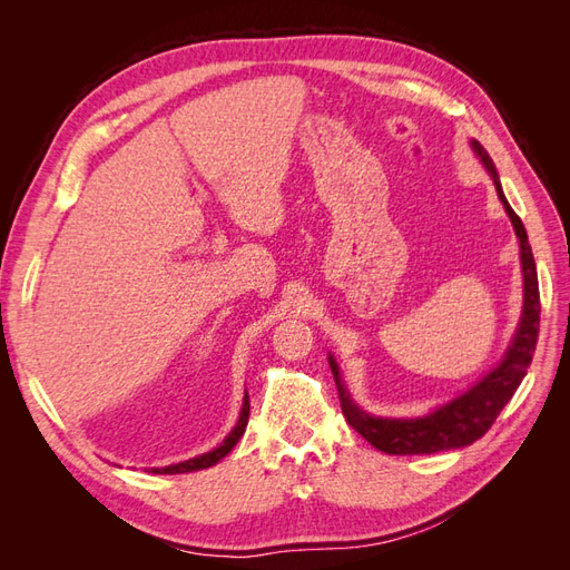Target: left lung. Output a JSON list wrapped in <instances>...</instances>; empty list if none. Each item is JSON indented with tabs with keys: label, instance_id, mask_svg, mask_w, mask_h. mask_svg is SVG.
<instances>
[{
	"label": "left lung",
	"instance_id": "1",
	"mask_svg": "<svg viewBox=\"0 0 570 570\" xmlns=\"http://www.w3.org/2000/svg\"><path fill=\"white\" fill-rule=\"evenodd\" d=\"M473 151L488 166V170L494 178L497 195L502 199L504 209L513 223L515 235L521 243V262H523V318L515 333L511 347L492 373H488L478 385H473L469 392L461 394L459 400L438 409L425 419H375L368 416L366 411H361L352 400L347 390H344L340 381V368L331 358V368L335 375V385L340 394V406L344 419L356 430V433L368 440L375 450L385 454H435L446 450H461V446L473 444L478 438H482L497 421L499 411L507 406V402L519 390L521 381L525 377L530 361L534 354V344H538L540 333V287H538V268H534L532 249L528 245V233L523 228V220L515 216V212L509 206L502 185H499L494 164L490 154L482 149L480 142H471Z\"/></svg>",
	"mask_w": 570,
	"mask_h": 570
}]
</instances>
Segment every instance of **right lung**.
<instances>
[{
	"mask_svg": "<svg viewBox=\"0 0 570 570\" xmlns=\"http://www.w3.org/2000/svg\"><path fill=\"white\" fill-rule=\"evenodd\" d=\"M247 421H249V394H245L243 411H239V421H237V425L233 428V433H230L226 440H223V444L216 446L214 452L202 454V456H197V459L183 461V463H176V465H166V469H154V473H168V475H174V473H189V471H204V469H209V465L218 463L223 456H226V454L233 450V446L237 444V440L243 438L245 428H247Z\"/></svg>",
	"mask_w": 570,
	"mask_h": 570,
	"instance_id": "obj_1",
	"label": "right lung"
}]
</instances>
